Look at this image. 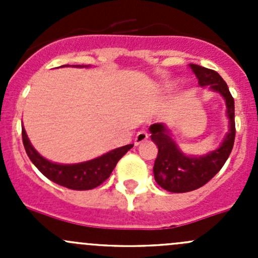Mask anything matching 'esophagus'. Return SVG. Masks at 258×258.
<instances>
[{"label": "esophagus", "mask_w": 258, "mask_h": 258, "mask_svg": "<svg viewBox=\"0 0 258 258\" xmlns=\"http://www.w3.org/2000/svg\"><path fill=\"white\" fill-rule=\"evenodd\" d=\"M147 139H148L147 132H145V131H140V132H137L136 137H135V145H136V146L141 145L142 142H145L146 140H147Z\"/></svg>", "instance_id": "1"}]
</instances>
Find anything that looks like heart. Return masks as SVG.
<instances>
[{
  "label": "heart",
  "instance_id": "1",
  "mask_svg": "<svg viewBox=\"0 0 258 258\" xmlns=\"http://www.w3.org/2000/svg\"><path fill=\"white\" fill-rule=\"evenodd\" d=\"M176 86H177V81H171V82L166 83V88H167V90H172Z\"/></svg>",
  "mask_w": 258,
  "mask_h": 258
}]
</instances>
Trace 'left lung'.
<instances>
[{
  "label": "left lung",
  "mask_w": 258,
  "mask_h": 258,
  "mask_svg": "<svg viewBox=\"0 0 258 258\" xmlns=\"http://www.w3.org/2000/svg\"><path fill=\"white\" fill-rule=\"evenodd\" d=\"M189 67L199 79L201 87L220 93L226 102L228 132L216 150L202 156L186 155L173 140L172 130L165 123L150 126L151 140L158 147L153 175L157 184L173 194L194 191L206 184L227 161L235 142V101L227 83L213 70L191 63Z\"/></svg>",
  "instance_id": "obj_1"
}]
</instances>
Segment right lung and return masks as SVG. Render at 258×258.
I'll return each mask as SVG.
<instances>
[{
    "mask_svg": "<svg viewBox=\"0 0 258 258\" xmlns=\"http://www.w3.org/2000/svg\"><path fill=\"white\" fill-rule=\"evenodd\" d=\"M61 67H69V64H63ZM74 67L88 69L90 66L75 64ZM22 141L26 153L32 161L33 165L42 172V175H45L48 179L59 186L67 187L70 189H77V191H86V189H92L100 186L102 182L110 177L119 158L134 147V145L122 146V147L114 148L110 152L103 153L102 156H98L93 160L64 165V163L52 162L41 156L30 142L25 128H22Z\"/></svg>",
    "mask_w": 258,
    "mask_h": 258,
    "instance_id": "right-lung-1",
    "label": "right lung"
}]
</instances>
